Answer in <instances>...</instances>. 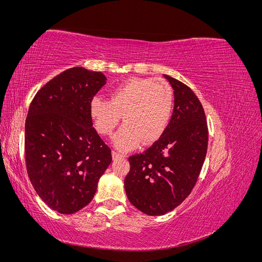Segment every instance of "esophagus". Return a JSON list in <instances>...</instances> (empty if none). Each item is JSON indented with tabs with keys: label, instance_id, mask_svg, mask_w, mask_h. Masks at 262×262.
<instances>
[{
	"label": "esophagus",
	"instance_id": "1",
	"mask_svg": "<svg viewBox=\"0 0 262 262\" xmlns=\"http://www.w3.org/2000/svg\"><path fill=\"white\" fill-rule=\"evenodd\" d=\"M112 155H113V158L114 160H117V158H122V157H124V155H122V154H119V153H117V152H114L112 153Z\"/></svg>",
	"mask_w": 262,
	"mask_h": 262
}]
</instances>
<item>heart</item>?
<instances>
[{
	"instance_id": "b5f03b06",
	"label": "heart",
	"mask_w": 262,
	"mask_h": 262,
	"mask_svg": "<svg viewBox=\"0 0 262 262\" xmlns=\"http://www.w3.org/2000/svg\"><path fill=\"white\" fill-rule=\"evenodd\" d=\"M173 107V92L164 80L133 77L116 86L110 99L94 96L90 115L95 129L110 136L123 116L124 125L113 139L116 148L129 150L153 144L167 129Z\"/></svg>"
}]
</instances>
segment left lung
I'll return each mask as SVG.
<instances>
[{"label":"left lung","instance_id":"left-lung-1","mask_svg":"<svg viewBox=\"0 0 262 262\" xmlns=\"http://www.w3.org/2000/svg\"><path fill=\"white\" fill-rule=\"evenodd\" d=\"M173 90V110L163 136L142 154L129 157L124 179L129 201L147 215H163L191 192L208 149V125L191 89L165 75Z\"/></svg>","mask_w":262,"mask_h":262}]
</instances>
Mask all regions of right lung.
Wrapping results in <instances>:
<instances>
[{"instance_id":"add662e5","label":"right lung","mask_w":262,"mask_h":262,"mask_svg":"<svg viewBox=\"0 0 262 262\" xmlns=\"http://www.w3.org/2000/svg\"><path fill=\"white\" fill-rule=\"evenodd\" d=\"M101 72L75 67L45 86L25 122V160L31 185L52 210L73 214L89 204L112 163V149L93 128L90 102L106 84Z\"/></svg>"}]
</instances>
